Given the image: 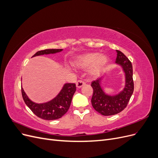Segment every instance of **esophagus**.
Wrapping results in <instances>:
<instances>
[{
    "label": "esophagus",
    "mask_w": 158,
    "mask_h": 158,
    "mask_svg": "<svg viewBox=\"0 0 158 158\" xmlns=\"http://www.w3.org/2000/svg\"><path fill=\"white\" fill-rule=\"evenodd\" d=\"M85 84V82L82 80H78L77 82H76V87L78 88H80L81 87H82L83 85Z\"/></svg>",
    "instance_id": "esophagus-1"
}]
</instances>
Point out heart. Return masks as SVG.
Wrapping results in <instances>:
<instances>
[{"mask_svg": "<svg viewBox=\"0 0 158 158\" xmlns=\"http://www.w3.org/2000/svg\"><path fill=\"white\" fill-rule=\"evenodd\" d=\"M108 62L107 56L98 52H88L76 57L73 64L77 67L85 69L89 66V73L93 75L99 74L106 67Z\"/></svg>", "mask_w": 158, "mask_h": 158, "instance_id": "heart-1", "label": "heart"}]
</instances>
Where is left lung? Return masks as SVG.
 Instances as JSON below:
<instances>
[{"label": "left lung", "instance_id": "obj_1", "mask_svg": "<svg viewBox=\"0 0 158 158\" xmlns=\"http://www.w3.org/2000/svg\"><path fill=\"white\" fill-rule=\"evenodd\" d=\"M116 63L120 64L126 76V84L121 93L110 96L103 92L99 84V79L94 80L91 84L93 88L92 105L95 111L104 116L116 114L126 108L134 92V82L132 78V65L131 62L120 51L117 50Z\"/></svg>", "mask_w": 158, "mask_h": 158}]
</instances>
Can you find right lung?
<instances>
[{
    "label": "right lung",
    "mask_w": 158,
    "mask_h": 158,
    "mask_svg": "<svg viewBox=\"0 0 158 158\" xmlns=\"http://www.w3.org/2000/svg\"><path fill=\"white\" fill-rule=\"evenodd\" d=\"M63 49H61L41 50L37 51L34 55H33V56L45 54L47 55L56 53V52H60ZM76 89V88L75 84H66L60 91V92L55 98L49 102L41 104L35 103L31 102L27 98V95L22 88L21 91L23 101H24L26 106L31 109V111L38 117L45 119V120L50 121L55 120V119H58L62 117L68 111Z\"/></svg>",
    "instance_id": "obj_1"
}]
</instances>
